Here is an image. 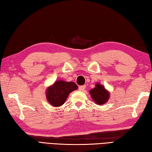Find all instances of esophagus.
Segmentation results:
<instances>
[{
    "label": "esophagus",
    "mask_w": 152,
    "mask_h": 152,
    "mask_svg": "<svg viewBox=\"0 0 152 152\" xmlns=\"http://www.w3.org/2000/svg\"><path fill=\"white\" fill-rule=\"evenodd\" d=\"M85 88H86V86H85V85L80 86L79 87V90H80V91H83Z\"/></svg>",
    "instance_id": "obj_1"
}]
</instances>
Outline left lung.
<instances>
[{"mask_svg":"<svg viewBox=\"0 0 152 152\" xmlns=\"http://www.w3.org/2000/svg\"><path fill=\"white\" fill-rule=\"evenodd\" d=\"M93 101L97 104H105L110 97V92L103 85L96 83L95 87L89 91Z\"/></svg>","mask_w":152,"mask_h":152,"instance_id":"obj_1","label":"left lung"}]
</instances>
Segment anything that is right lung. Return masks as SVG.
I'll use <instances>...</instances> for the list:
<instances>
[{
    "label": "right lung",
    "mask_w": 152,
    "mask_h": 152,
    "mask_svg": "<svg viewBox=\"0 0 152 152\" xmlns=\"http://www.w3.org/2000/svg\"><path fill=\"white\" fill-rule=\"evenodd\" d=\"M77 89H78V86L75 83L58 80L48 87L45 92L46 98L53 107L62 106L69 94Z\"/></svg>",
    "instance_id": "obj_1"
}]
</instances>
